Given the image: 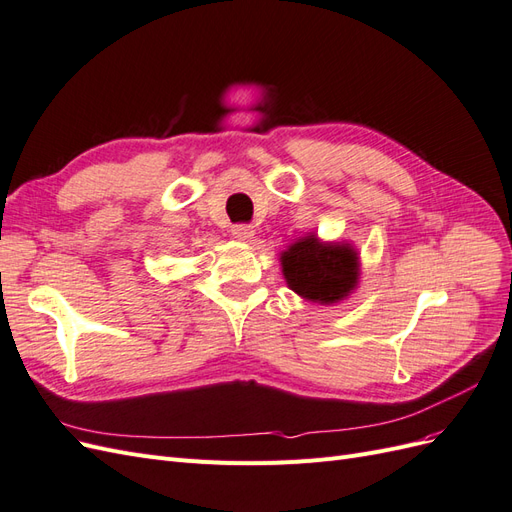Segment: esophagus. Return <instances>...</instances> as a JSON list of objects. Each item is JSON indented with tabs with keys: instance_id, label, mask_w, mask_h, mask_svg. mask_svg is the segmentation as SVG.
<instances>
[{
	"instance_id": "esophagus-1",
	"label": "esophagus",
	"mask_w": 512,
	"mask_h": 512,
	"mask_svg": "<svg viewBox=\"0 0 512 512\" xmlns=\"http://www.w3.org/2000/svg\"><path fill=\"white\" fill-rule=\"evenodd\" d=\"M254 235H256V230H254V226H250V224H237V226H232V237H235L237 241L250 243V241L254 239Z\"/></svg>"
}]
</instances>
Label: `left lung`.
Instances as JSON below:
<instances>
[{
  "mask_svg": "<svg viewBox=\"0 0 512 512\" xmlns=\"http://www.w3.org/2000/svg\"><path fill=\"white\" fill-rule=\"evenodd\" d=\"M282 275L292 292L318 305L346 301L361 282V256L348 241H322L316 232L280 252Z\"/></svg>",
  "mask_w": 512,
  "mask_h": 512,
  "instance_id": "8db88e82",
  "label": "left lung"
}]
</instances>
